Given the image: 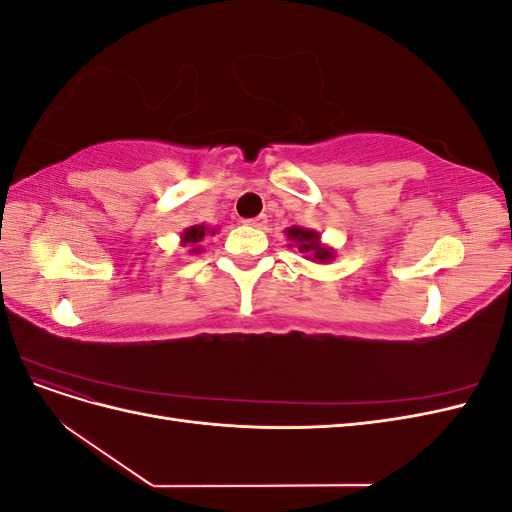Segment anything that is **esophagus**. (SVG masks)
<instances>
[{"label":"esophagus","instance_id":"obj_1","mask_svg":"<svg viewBox=\"0 0 512 512\" xmlns=\"http://www.w3.org/2000/svg\"><path fill=\"white\" fill-rule=\"evenodd\" d=\"M245 224H250L254 228H265L267 226V215H256L252 220H245Z\"/></svg>","mask_w":512,"mask_h":512}]
</instances>
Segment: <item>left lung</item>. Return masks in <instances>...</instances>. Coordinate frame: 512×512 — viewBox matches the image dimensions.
Returning a JSON list of instances; mask_svg holds the SVG:
<instances>
[{
  "instance_id": "8db88e82",
  "label": "left lung",
  "mask_w": 512,
  "mask_h": 512,
  "mask_svg": "<svg viewBox=\"0 0 512 512\" xmlns=\"http://www.w3.org/2000/svg\"><path fill=\"white\" fill-rule=\"evenodd\" d=\"M286 235L288 239L299 247V252L305 254V258L314 260V262H329L333 260L335 252L333 247L320 243V232L316 230H309V228H299V226H292L286 228Z\"/></svg>"
}]
</instances>
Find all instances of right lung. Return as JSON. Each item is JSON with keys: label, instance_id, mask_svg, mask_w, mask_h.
<instances>
[{"label": "right lung", "instance_id": "right-lung-1", "mask_svg": "<svg viewBox=\"0 0 512 512\" xmlns=\"http://www.w3.org/2000/svg\"><path fill=\"white\" fill-rule=\"evenodd\" d=\"M207 232H211V235H213L215 228H207L203 224H196V226L185 228L183 235H181V245L183 247H190V254H198L200 250H203V247H198V243L205 239Z\"/></svg>", "mask_w": 512, "mask_h": 512}]
</instances>
